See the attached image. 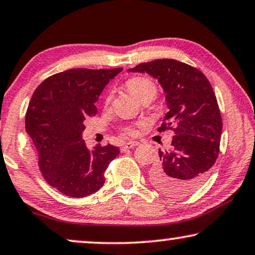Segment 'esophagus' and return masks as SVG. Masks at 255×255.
<instances>
[{
	"mask_svg": "<svg viewBox=\"0 0 255 255\" xmlns=\"http://www.w3.org/2000/svg\"><path fill=\"white\" fill-rule=\"evenodd\" d=\"M138 144H139V143L137 141H129L127 143H125L123 148L124 149H131V148H134V146H137Z\"/></svg>",
	"mask_w": 255,
	"mask_h": 255,
	"instance_id": "34e87169",
	"label": "esophagus"
}]
</instances>
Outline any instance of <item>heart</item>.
<instances>
[{"instance_id":"b5f03b06","label":"heart","mask_w":255,"mask_h":255,"mask_svg":"<svg viewBox=\"0 0 255 255\" xmlns=\"http://www.w3.org/2000/svg\"><path fill=\"white\" fill-rule=\"evenodd\" d=\"M126 87L132 96L136 97L139 102L149 97L155 98L157 95V87L151 80L146 77H132L127 81ZM129 132H134L132 129H128Z\"/></svg>"}]
</instances>
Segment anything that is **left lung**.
Segmentation results:
<instances>
[{
  "label": "left lung",
  "mask_w": 255,
  "mask_h": 255,
  "mask_svg": "<svg viewBox=\"0 0 255 255\" xmlns=\"http://www.w3.org/2000/svg\"><path fill=\"white\" fill-rule=\"evenodd\" d=\"M158 81L168 112L159 131L173 129L172 149L158 151L151 182L168 196H186L206 180L220 152L222 117L207 77L196 68L173 59L141 63L128 69Z\"/></svg>",
  "instance_id": "obj_1"
}]
</instances>
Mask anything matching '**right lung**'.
Segmentation results:
<instances>
[{
	"instance_id": "1",
	"label": "right lung",
	"mask_w": 255,
	"mask_h": 255,
	"mask_svg": "<svg viewBox=\"0 0 255 255\" xmlns=\"http://www.w3.org/2000/svg\"><path fill=\"white\" fill-rule=\"evenodd\" d=\"M123 68L69 69L46 78L32 95L25 129L38 151L39 167L52 187L71 198L96 193L105 182L118 146L90 150L82 134L84 120L97 113L95 104L104 88Z\"/></svg>"
}]
</instances>
